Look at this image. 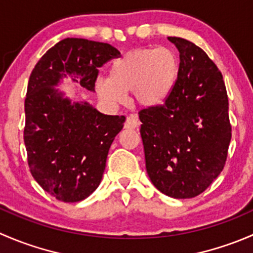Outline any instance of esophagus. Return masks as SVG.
<instances>
[{"label": "esophagus", "instance_id": "34e87169", "mask_svg": "<svg viewBox=\"0 0 253 253\" xmlns=\"http://www.w3.org/2000/svg\"><path fill=\"white\" fill-rule=\"evenodd\" d=\"M139 126V121L137 119L136 115H131V116L127 117L126 122H125V128H129V129H133L137 128Z\"/></svg>", "mask_w": 253, "mask_h": 253}]
</instances>
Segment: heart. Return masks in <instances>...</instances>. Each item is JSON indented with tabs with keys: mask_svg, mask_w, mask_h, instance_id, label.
<instances>
[{
	"mask_svg": "<svg viewBox=\"0 0 253 253\" xmlns=\"http://www.w3.org/2000/svg\"><path fill=\"white\" fill-rule=\"evenodd\" d=\"M178 73L180 61L171 48H134L112 62L110 77L96 81V93L108 104L119 105L126 100V93L133 91L139 105L155 108L172 93Z\"/></svg>",
	"mask_w": 253,
	"mask_h": 253,
	"instance_id": "1",
	"label": "heart"
}]
</instances>
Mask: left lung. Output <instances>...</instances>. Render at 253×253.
Listing matches in <instances>:
<instances>
[{"mask_svg": "<svg viewBox=\"0 0 253 253\" xmlns=\"http://www.w3.org/2000/svg\"><path fill=\"white\" fill-rule=\"evenodd\" d=\"M180 52L177 83L165 104L139 111L145 169L169 197L201 195L225 165L231 139L223 76L188 40L169 37Z\"/></svg>", "mask_w": 253, "mask_h": 253, "instance_id": "8db88e82", "label": "left lung"}]
</instances>
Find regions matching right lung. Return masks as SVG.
Listing matches in <instances>:
<instances>
[{"mask_svg": "<svg viewBox=\"0 0 253 253\" xmlns=\"http://www.w3.org/2000/svg\"><path fill=\"white\" fill-rule=\"evenodd\" d=\"M119 56L106 42L67 38L47 50L30 75L24 104L28 164L56 200L79 202L98 188L111 143L126 120L72 100L57 86L71 78L95 91L98 68Z\"/></svg>", "mask_w": 253, "mask_h": 253, "instance_id": "1", "label": "right lung"}]
</instances>
